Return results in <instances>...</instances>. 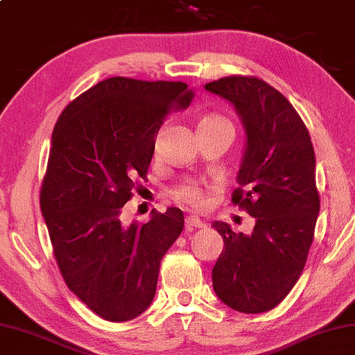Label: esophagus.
<instances>
[{
  "instance_id": "obj_1",
  "label": "esophagus",
  "mask_w": 355,
  "mask_h": 355,
  "mask_svg": "<svg viewBox=\"0 0 355 355\" xmlns=\"http://www.w3.org/2000/svg\"><path fill=\"white\" fill-rule=\"evenodd\" d=\"M206 225L203 220H200L197 216H189L186 218V230H194V228H205Z\"/></svg>"
}]
</instances>
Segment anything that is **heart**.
Masks as SVG:
<instances>
[{"label": "heart", "instance_id": "1", "mask_svg": "<svg viewBox=\"0 0 355 355\" xmlns=\"http://www.w3.org/2000/svg\"><path fill=\"white\" fill-rule=\"evenodd\" d=\"M200 124H225V125H230L227 121L218 118V116H209V118H205ZM173 196H175L177 200H180V202L183 203H188L191 206H196V208H198V206L203 205V194L202 191H200L197 186L194 184H182L180 188L175 189V192H173Z\"/></svg>", "mask_w": 355, "mask_h": 355}]
</instances>
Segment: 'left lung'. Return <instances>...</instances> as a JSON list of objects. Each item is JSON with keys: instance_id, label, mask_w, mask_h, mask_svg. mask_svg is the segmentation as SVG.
Returning a JSON list of instances; mask_svg holds the SVG:
<instances>
[{"instance_id": "left-lung-1", "label": "left lung", "mask_w": 355, "mask_h": 355, "mask_svg": "<svg viewBox=\"0 0 355 355\" xmlns=\"http://www.w3.org/2000/svg\"><path fill=\"white\" fill-rule=\"evenodd\" d=\"M205 89L228 101L243 125L233 202L256 218L251 234L212 222L225 243L212 287L234 311L262 313L292 290L313 241L320 197L311 135L284 96L256 77H223Z\"/></svg>"}]
</instances>
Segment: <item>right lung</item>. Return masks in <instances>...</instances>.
Masks as SVG:
<instances>
[{"label":"right lung","mask_w":355,"mask_h":355,"mask_svg":"<svg viewBox=\"0 0 355 355\" xmlns=\"http://www.w3.org/2000/svg\"><path fill=\"white\" fill-rule=\"evenodd\" d=\"M192 98L183 82L110 77L71 102L54 127L42 214L68 288L107 321L150 306L161 259L183 231L178 208L128 227L121 211L146 177L166 114Z\"/></svg>","instance_id":"1"}]
</instances>
